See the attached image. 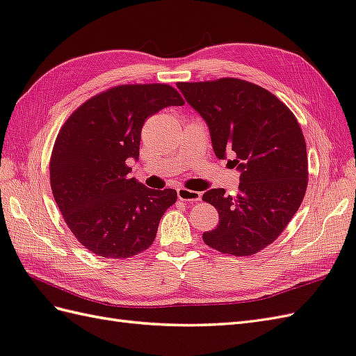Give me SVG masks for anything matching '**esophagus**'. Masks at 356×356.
Here are the masks:
<instances>
[{"label": "esophagus", "instance_id": "obj_1", "mask_svg": "<svg viewBox=\"0 0 356 356\" xmlns=\"http://www.w3.org/2000/svg\"><path fill=\"white\" fill-rule=\"evenodd\" d=\"M177 197L181 202H186V203H197L202 200V193H198V191H191L186 188H179L177 189Z\"/></svg>", "mask_w": 356, "mask_h": 356}]
</instances>
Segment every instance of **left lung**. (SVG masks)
<instances>
[{
  "instance_id": "1",
  "label": "left lung",
  "mask_w": 356,
  "mask_h": 356,
  "mask_svg": "<svg viewBox=\"0 0 356 356\" xmlns=\"http://www.w3.org/2000/svg\"><path fill=\"white\" fill-rule=\"evenodd\" d=\"M204 118L216 158L241 171L238 195L206 191L220 224L203 233L211 248L252 256L275 241L302 203L308 184L307 145L293 113L270 91L248 81L221 78L177 83Z\"/></svg>"
}]
</instances>
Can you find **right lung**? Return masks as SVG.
Segmentation results:
<instances>
[{"instance_id":"right-lung-1","label":"right lung","mask_w":356,"mask_h":356,"mask_svg":"<svg viewBox=\"0 0 356 356\" xmlns=\"http://www.w3.org/2000/svg\"><path fill=\"white\" fill-rule=\"evenodd\" d=\"M167 84L117 86L88 99L60 129L51 154V188L75 238L96 256L127 259L156 238L175 189H150L131 177L145 118L184 105Z\"/></svg>"}]
</instances>
